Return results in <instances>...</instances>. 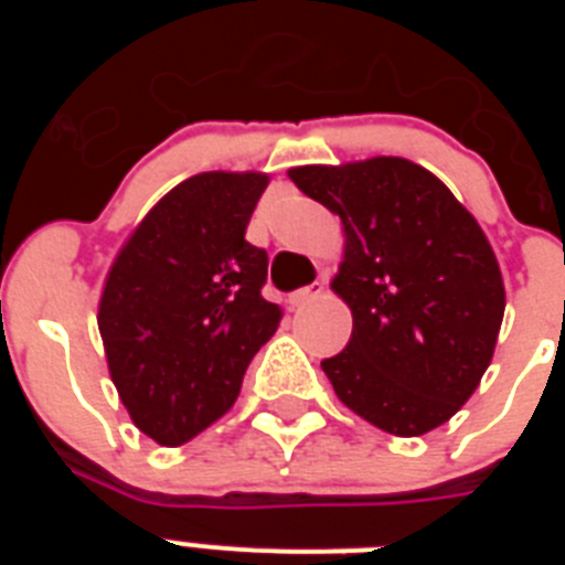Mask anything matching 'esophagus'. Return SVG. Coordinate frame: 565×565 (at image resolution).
<instances>
[{"mask_svg": "<svg viewBox=\"0 0 565 565\" xmlns=\"http://www.w3.org/2000/svg\"><path fill=\"white\" fill-rule=\"evenodd\" d=\"M322 291H326V286H322V282H313V286H308V288H299V291H294V294H291V299H288V302H291L294 308L311 306L313 299H319V297H322Z\"/></svg>", "mask_w": 565, "mask_h": 565, "instance_id": "1", "label": "esophagus"}]
</instances>
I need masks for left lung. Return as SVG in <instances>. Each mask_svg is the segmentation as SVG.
<instances>
[{
    "label": "left lung",
    "mask_w": 565,
    "mask_h": 565,
    "mask_svg": "<svg viewBox=\"0 0 565 565\" xmlns=\"http://www.w3.org/2000/svg\"><path fill=\"white\" fill-rule=\"evenodd\" d=\"M288 178L342 221L331 291L351 308L353 333L322 362L339 402L402 438L450 422L492 362L507 308L483 228L407 158L308 163Z\"/></svg>",
    "instance_id": "8db88e82"
}]
</instances>
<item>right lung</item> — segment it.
Masks as SVG:
<instances>
[{
  "instance_id": "1",
  "label": "right lung",
  "mask_w": 565,
  "mask_h": 565,
  "mask_svg": "<svg viewBox=\"0 0 565 565\" xmlns=\"http://www.w3.org/2000/svg\"><path fill=\"white\" fill-rule=\"evenodd\" d=\"M266 172H201L169 189L115 254L98 299L109 379L129 418L181 447L232 411L277 333L268 254L246 239Z\"/></svg>"
}]
</instances>
